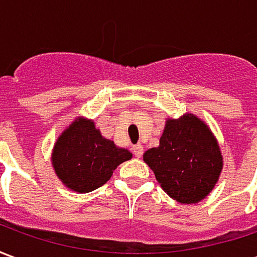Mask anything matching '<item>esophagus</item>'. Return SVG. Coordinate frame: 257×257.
Returning <instances> with one entry per match:
<instances>
[{
  "mask_svg": "<svg viewBox=\"0 0 257 257\" xmlns=\"http://www.w3.org/2000/svg\"><path fill=\"white\" fill-rule=\"evenodd\" d=\"M132 153H134L135 157L140 158V157L143 156V146H142V145L134 146V147H132Z\"/></svg>",
  "mask_w": 257,
  "mask_h": 257,
  "instance_id": "1",
  "label": "esophagus"
}]
</instances>
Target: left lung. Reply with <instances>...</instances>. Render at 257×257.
I'll return each instance as SVG.
<instances>
[{
  "mask_svg": "<svg viewBox=\"0 0 257 257\" xmlns=\"http://www.w3.org/2000/svg\"><path fill=\"white\" fill-rule=\"evenodd\" d=\"M143 160L164 191L180 204L204 199L215 187L223 168L213 135L191 114L168 119L160 146L146 151Z\"/></svg>",
  "mask_w": 257,
  "mask_h": 257,
  "instance_id": "obj_1",
  "label": "left lung"
}]
</instances>
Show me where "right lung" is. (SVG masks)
<instances>
[{
    "label": "right lung",
    "instance_id": "add662e5",
    "mask_svg": "<svg viewBox=\"0 0 257 257\" xmlns=\"http://www.w3.org/2000/svg\"><path fill=\"white\" fill-rule=\"evenodd\" d=\"M132 158V153L104 139L92 121L79 118L55 145L52 164L70 190L89 193L107 183L114 169Z\"/></svg>",
    "mask_w": 257,
    "mask_h": 257
}]
</instances>
